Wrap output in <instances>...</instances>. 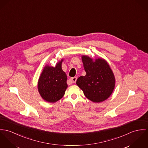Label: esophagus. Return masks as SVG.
<instances>
[{
  "mask_svg": "<svg viewBox=\"0 0 148 148\" xmlns=\"http://www.w3.org/2000/svg\"><path fill=\"white\" fill-rule=\"evenodd\" d=\"M77 78L76 77H73L70 79V81L71 82H72V83H75L77 81Z\"/></svg>",
  "mask_w": 148,
  "mask_h": 148,
  "instance_id": "esophagus-1",
  "label": "esophagus"
}]
</instances>
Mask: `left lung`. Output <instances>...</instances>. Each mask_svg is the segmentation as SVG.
<instances>
[{
	"mask_svg": "<svg viewBox=\"0 0 148 148\" xmlns=\"http://www.w3.org/2000/svg\"><path fill=\"white\" fill-rule=\"evenodd\" d=\"M83 67L86 73L77 80V86L82 90L86 97L95 103L108 98L115 86L114 74L107 62L103 58H92L82 56Z\"/></svg>",
	"mask_w": 148,
	"mask_h": 148,
	"instance_id": "left-lung-1",
	"label": "left lung"
}]
</instances>
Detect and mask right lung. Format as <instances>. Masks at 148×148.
<instances>
[{
	"label": "right lung",
	"mask_w": 148,
	"mask_h": 148,
	"mask_svg": "<svg viewBox=\"0 0 148 148\" xmlns=\"http://www.w3.org/2000/svg\"><path fill=\"white\" fill-rule=\"evenodd\" d=\"M63 60L55 67L45 66L38 82V90L45 101L54 103L62 98L67 87L66 73L62 69Z\"/></svg>",
	"instance_id": "obj_1"
}]
</instances>
